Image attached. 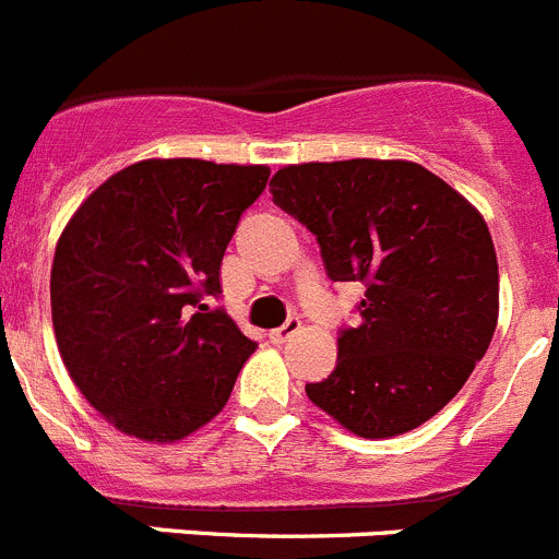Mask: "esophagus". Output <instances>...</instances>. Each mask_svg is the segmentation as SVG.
<instances>
[{"label":"esophagus","mask_w":559,"mask_h":559,"mask_svg":"<svg viewBox=\"0 0 559 559\" xmlns=\"http://www.w3.org/2000/svg\"><path fill=\"white\" fill-rule=\"evenodd\" d=\"M299 330H301V321L296 319V316H290V319L285 321L283 326H276V330H271L269 337H271V343H285V341H288V337H294Z\"/></svg>","instance_id":"34e87169"}]
</instances>
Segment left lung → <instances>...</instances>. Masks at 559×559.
<instances>
[{"label":"left lung","instance_id":"8db88e82","mask_svg":"<svg viewBox=\"0 0 559 559\" xmlns=\"http://www.w3.org/2000/svg\"><path fill=\"white\" fill-rule=\"evenodd\" d=\"M274 204L316 235L332 283H362L360 324L337 335V366L305 388L360 438H393L447 407L499 319L488 224L418 163L285 166Z\"/></svg>","mask_w":559,"mask_h":559}]
</instances>
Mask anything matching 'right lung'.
I'll list each match as a JSON object with an SVG mask.
<instances>
[{
	"mask_svg": "<svg viewBox=\"0 0 559 559\" xmlns=\"http://www.w3.org/2000/svg\"><path fill=\"white\" fill-rule=\"evenodd\" d=\"M265 166L141 160L102 182L66 224L52 324L80 393L141 440L186 438L222 413L258 343L204 305Z\"/></svg>",
	"mask_w": 559,
	"mask_h": 559,
	"instance_id": "obj_1",
	"label": "right lung"
}]
</instances>
